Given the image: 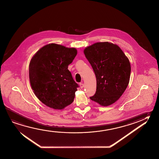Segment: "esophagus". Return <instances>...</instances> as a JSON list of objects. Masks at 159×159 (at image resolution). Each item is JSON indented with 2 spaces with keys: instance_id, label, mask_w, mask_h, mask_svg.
Returning <instances> with one entry per match:
<instances>
[{
  "instance_id": "esophagus-1",
  "label": "esophagus",
  "mask_w": 159,
  "mask_h": 159,
  "mask_svg": "<svg viewBox=\"0 0 159 159\" xmlns=\"http://www.w3.org/2000/svg\"><path fill=\"white\" fill-rule=\"evenodd\" d=\"M80 86L81 89H83L84 87V84L82 83H81V84H80Z\"/></svg>"
}]
</instances>
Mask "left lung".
<instances>
[{"instance_id": "left-lung-1", "label": "left lung", "mask_w": 159, "mask_h": 159, "mask_svg": "<svg viewBox=\"0 0 159 159\" xmlns=\"http://www.w3.org/2000/svg\"><path fill=\"white\" fill-rule=\"evenodd\" d=\"M84 53L97 82L96 91L90 99L103 106L115 102L129 83V60L119 46L107 42L94 43L85 48Z\"/></svg>"}]
</instances>
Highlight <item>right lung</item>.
<instances>
[{
	"label": "right lung",
	"instance_id": "right-lung-1",
	"mask_svg": "<svg viewBox=\"0 0 159 159\" xmlns=\"http://www.w3.org/2000/svg\"><path fill=\"white\" fill-rule=\"evenodd\" d=\"M76 55L75 48L51 43L40 49L31 59L30 85L35 96L44 105L61 110L73 102L79 86L68 66Z\"/></svg>",
	"mask_w": 159,
	"mask_h": 159
}]
</instances>
